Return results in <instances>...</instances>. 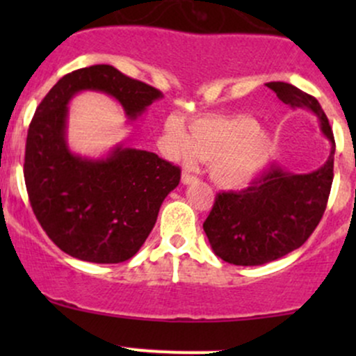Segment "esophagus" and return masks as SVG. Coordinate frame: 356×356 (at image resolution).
<instances>
[{"mask_svg":"<svg viewBox=\"0 0 356 356\" xmlns=\"http://www.w3.org/2000/svg\"><path fill=\"white\" fill-rule=\"evenodd\" d=\"M199 179L195 177V175H192V174H189V172H184L182 174V184H194V182H197Z\"/></svg>","mask_w":356,"mask_h":356,"instance_id":"1","label":"esophagus"}]
</instances>
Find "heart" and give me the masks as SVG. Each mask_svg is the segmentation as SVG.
I'll return each instance as SVG.
<instances>
[{"label":"heart","mask_w":356,"mask_h":356,"mask_svg":"<svg viewBox=\"0 0 356 356\" xmlns=\"http://www.w3.org/2000/svg\"><path fill=\"white\" fill-rule=\"evenodd\" d=\"M165 136L170 157L186 164L209 162L212 181L227 189L254 181L275 155V140L249 115L199 117L187 132L177 118H169Z\"/></svg>","instance_id":"heart-1"}]
</instances>
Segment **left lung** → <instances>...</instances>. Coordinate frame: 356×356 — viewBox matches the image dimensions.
Here are the masks:
<instances>
[{
    "label": "left lung",
    "mask_w": 356,
    "mask_h": 356,
    "mask_svg": "<svg viewBox=\"0 0 356 356\" xmlns=\"http://www.w3.org/2000/svg\"><path fill=\"white\" fill-rule=\"evenodd\" d=\"M266 85L283 104L313 112L332 149L328 161L313 172L271 165L246 189L216 195L204 231L214 254L236 266H259L303 246L321 220L332 191L334 137L321 105L284 81Z\"/></svg>",
    "instance_id": "obj_1"
}]
</instances>
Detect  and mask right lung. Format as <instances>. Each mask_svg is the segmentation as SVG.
<instances>
[{
	"instance_id": "1",
	"label": "right lung",
	"mask_w": 356,
	"mask_h": 356,
	"mask_svg": "<svg viewBox=\"0 0 356 356\" xmlns=\"http://www.w3.org/2000/svg\"><path fill=\"white\" fill-rule=\"evenodd\" d=\"M85 90L115 99L129 120L162 99L161 90L112 65L65 75L28 129L24 184L36 219L61 251L88 263L115 264L136 256L145 243L167 194L179 186L181 169L122 144L102 159L73 154L67 142L68 104Z\"/></svg>"
}]
</instances>
